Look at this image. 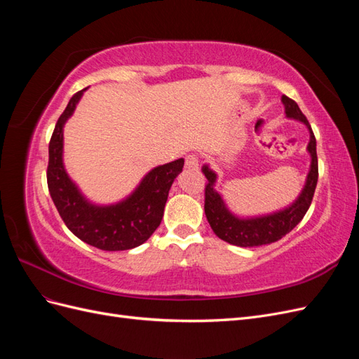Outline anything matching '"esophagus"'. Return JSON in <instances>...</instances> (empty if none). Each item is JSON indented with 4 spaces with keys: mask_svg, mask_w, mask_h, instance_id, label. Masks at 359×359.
I'll use <instances>...</instances> for the list:
<instances>
[{
    "mask_svg": "<svg viewBox=\"0 0 359 359\" xmlns=\"http://www.w3.org/2000/svg\"><path fill=\"white\" fill-rule=\"evenodd\" d=\"M199 166V157L198 154H187L186 156V168L189 169H198Z\"/></svg>",
    "mask_w": 359,
    "mask_h": 359,
    "instance_id": "34e87169",
    "label": "esophagus"
}]
</instances>
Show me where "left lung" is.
<instances>
[{"instance_id":"8db88e82","label":"left lung","mask_w":359,"mask_h":359,"mask_svg":"<svg viewBox=\"0 0 359 359\" xmlns=\"http://www.w3.org/2000/svg\"><path fill=\"white\" fill-rule=\"evenodd\" d=\"M281 102L285 104L286 115L289 118L298 119V121L306 124L310 130V142L307 149L311 156V168L309 172L306 187H304L295 203H292L289 208L283 211L271 215L257 217V219L250 220L238 219V217L227 211L222 196L214 190L215 173L208 169V166H203L202 169L205 178L208 180L205 184L206 220H208L211 229L220 240L238 247H257L281 240V238L289 233L304 219V215H306L311 205L314 190H316L319 177L316 137H314L309 119L301 112L297 102L289 99L287 95L281 97Z\"/></svg>"}]
</instances>
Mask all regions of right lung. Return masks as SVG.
Returning a JSON list of instances; mask_svg holds the SVG:
<instances>
[{
	"label": "right lung",
	"mask_w": 359,
	"mask_h": 359,
	"mask_svg": "<svg viewBox=\"0 0 359 359\" xmlns=\"http://www.w3.org/2000/svg\"><path fill=\"white\" fill-rule=\"evenodd\" d=\"M85 90L76 93L60 115L49 142L48 189L62 222L83 243L107 252L144 244L158 227L173 180L184 158L151 170L136 191L121 203L94 206L83 199L62 166V126L73 114Z\"/></svg>",
	"instance_id": "1"
}]
</instances>
